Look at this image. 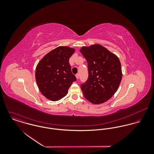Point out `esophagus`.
Returning a JSON list of instances; mask_svg holds the SVG:
<instances>
[{"instance_id": "esophagus-1", "label": "esophagus", "mask_w": 154, "mask_h": 154, "mask_svg": "<svg viewBox=\"0 0 154 154\" xmlns=\"http://www.w3.org/2000/svg\"><path fill=\"white\" fill-rule=\"evenodd\" d=\"M75 76H76V79H79V74H78V73H77V74H76V75H75Z\"/></svg>"}]
</instances>
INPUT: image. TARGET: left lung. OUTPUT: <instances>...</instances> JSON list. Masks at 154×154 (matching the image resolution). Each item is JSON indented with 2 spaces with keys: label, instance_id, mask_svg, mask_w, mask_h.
I'll return each mask as SVG.
<instances>
[{
  "label": "left lung",
  "instance_id": "left-lung-1",
  "mask_svg": "<svg viewBox=\"0 0 154 154\" xmlns=\"http://www.w3.org/2000/svg\"><path fill=\"white\" fill-rule=\"evenodd\" d=\"M81 53L88 63V78L81 88L91 103H103L115 94L122 78L120 62L114 54L100 44L82 47Z\"/></svg>",
  "mask_w": 154,
  "mask_h": 154
}]
</instances>
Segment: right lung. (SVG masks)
<instances>
[{
    "label": "right lung",
    "instance_id": "1",
    "mask_svg": "<svg viewBox=\"0 0 154 154\" xmlns=\"http://www.w3.org/2000/svg\"><path fill=\"white\" fill-rule=\"evenodd\" d=\"M74 52V48L58 47L44 56L37 65L36 82L40 92L47 99L53 101L62 99L76 81L69 62Z\"/></svg>",
    "mask_w": 154,
    "mask_h": 154
}]
</instances>
